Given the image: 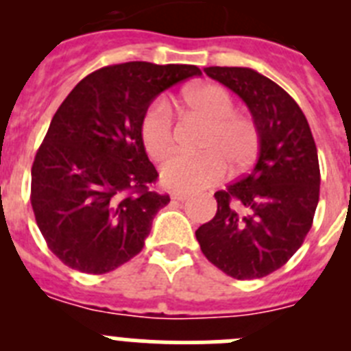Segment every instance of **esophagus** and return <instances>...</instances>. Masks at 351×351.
<instances>
[{
	"mask_svg": "<svg viewBox=\"0 0 351 351\" xmlns=\"http://www.w3.org/2000/svg\"><path fill=\"white\" fill-rule=\"evenodd\" d=\"M170 197H172V200H176V202H184L186 198L190 197V195L182 193V191H172V195H170Z\"/></svg>",
	"mask_w": 351,
	"mask_h": 351,
	"instance_id": "1",
	"label": "esophagus"
}]
</instances>
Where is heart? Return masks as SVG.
I'll use <instances>...</instances> for the list:
<instances>
[{"label":"heart","mask_w":351,"mask_h":351,"mask_svg":"<svg viewBox=\"0 0 351 351\" xmlns=\"http://www.w3.org/2000/svg\"><path fill=\"white\" fill-rule=\"evenodd\" d=\"M186 105L209 123L198 154H176L161 167V181L173 190H202L225 176L241 173L253 163L260 133L250 116L234 112L232 95L216 84H200L186 89ZM141 138L153 160H163L172 151L173 121L169 101L160 98L145 108L141 119Z\"/></svg>","instance_id":"obj_1"}]
</instances>
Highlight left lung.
Instances as JSON below:
<instances>
[{"instance_id": "1", "label": "left lung", "mask_w": 351, "mask_h": 351, "mask_svg": "<svg viewBox=\"0 0 351 351\" xmlns=\"http://www.w3.org/2000/svg\"><path fill=\"white\" fill-rule=\"evenodd\" d=\"M247 105L260 133L250 173L214 193L218 210L195 235L210 263L235 280L283 267L302 246L320 198V165L295 100L251 68H204Z\"/></svg>"}]
</instances>
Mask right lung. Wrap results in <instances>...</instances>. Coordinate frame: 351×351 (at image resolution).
Segmentation results:
<instances>
[{
	"label": "right lung",
	"mask_w": 351,
	"mask_h": 351,
	"mask_svg": "<svg viewBox=\"0 0 351 351\" xmlns=\"http://www.w3.org/2000/svg\"><path fill=\"white\" fill-rule=\"evenodd\" d=\"M202 75L195 64L130 61L84 77L56 110L31 169V206L64 265L105 274L138 255L169 195L141 138L160 93Z\"/></svg>",
	"instance_id": "right-lung-1"
}]
</instances>
